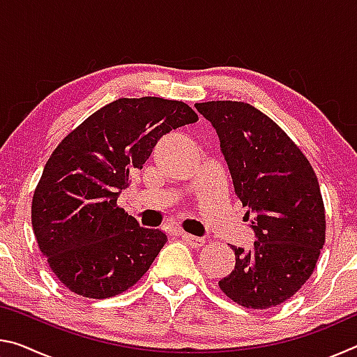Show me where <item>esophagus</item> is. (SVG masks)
<instances>
[{
  "label": "esophagus",
  "instance_id": "esophagus-1",
  "mask_svg": "<svg viewBox=\"0 0 357 357\" xmlns=\"http://www.w3.org/2000/svg\"><path fill=\"white\" fill-rule=\"evenodd\" d=\"M179 236L183 238L187 244L189 245H192V247H202L203 244H204V239L203 238H197V236H192V234H189V233H184V231H181L179 233Z\"/></svg>",
  "mask_w": 357,
  "mask_h": 357
}]
</instances>
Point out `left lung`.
<instances>
[{"label":"left lung","instance_id":"left-lung-1","mask_svg":"<svg viewBox=\"0 0 357 357\" xmlns=\"http://www.w3.org/2000/svg\"><path fill=\"white\" fill-rule=\"evenodd\" d=\"M195 108L217 130L257 238L250 250L231 245L236 264L219 287L247 309L279 305L309 280L324 245L317 174L291 138L250 104L213 100Z\"/></svg>","mask_w":357,"mask_h":357}]
</instances>
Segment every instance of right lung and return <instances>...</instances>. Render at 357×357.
I'll list each match as a JSON object with an SVG mask.
<instances>
[{"label":"right lung","instance_id":"add662e5","mask_svg":"<svg viewBox=\"0 0 357 357\" xmlns=\"http://www.w3.org/2000/svg\"><path fill=\"white\" fill-rule=\"evenodd\" d=\"M198 114L179 100L118 99L63 138L47 160L31 206L34 236L72 293L105 299L142 279L168 241L116 202L155 143Z\"/></svg>","mask_w":357,"mask_h":357}]
</instances>
